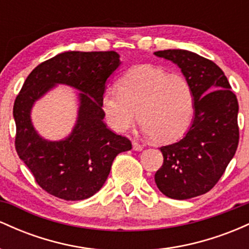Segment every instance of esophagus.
<instances>
[{"mask_svg": "<svg viewBox=\"0 0 249 249\" xmlns=\"http://www.w3.org/2000/svg\"><path fill=\"white\" fill-rule=\"evenodd\" d=\"M132 147H133L134 151H142V148H144V146H142V144H139L138 142H132Z\"/></svg>", "mask_w": 249, "mask_h": 249, "instance_id": "1", "label": "esophagus"}]
</instances>
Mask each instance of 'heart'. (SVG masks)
I'll return each instance as SVG.
<instances>
[{"label":"heart","instance_id":"1","mask_svg":"<svg viewBox=\"0 0 249 249\" xmlns=\"http://www.w3.org/2000/svg\"><path fill=\"white\" fill-rule=\"evenodd\" d=\"M101 105L105 121L117 132L132 127L141 118L142 127L158 144L185 136L196 113L191 83L152 64L137 65L118 81V90H107Z\"/></svg>","mask_w":249,"mask_h":249}]
</instances>
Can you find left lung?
<instances>
[{"label": "left lung", "mask_w": 249, "mask_h": 249, "mask_svg": "<svg viewBox=\"0 0 249 249\" xmlns=\"http://www.w3.org/2000/svg\"><path fill=\"white\" fill-rule=\"evenodd\" d=\"M154 55L178 65L196 96L192 125L184 138L160 147L164 162L154 181L168 198L191 199L212 190L235 154L238 99L224 71L210 59L179 49Z\"/></svg>", "instance_id": "1"}]
</instances>
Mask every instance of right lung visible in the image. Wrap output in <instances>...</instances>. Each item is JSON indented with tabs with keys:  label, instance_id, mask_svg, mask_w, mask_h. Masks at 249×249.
<instances>
[{
	"label": "right lung",
	"instance_id": "add662e5",
	"mask_svg": "<svg viewBox=\"0 0 249 249\" xmlns=\"http://www.w3.org/2000/svg\"><path fill=\"white\" fill-rule=\"evenodd\" d=\"M119 65L116 51L62 53L37 65L16 97V152L51 196L71 201L90 198L107 181L113 159L132 148L126 137L113 133L103 122L105 83ZM57 84L81 91L79 117L67 139L50 142L36 132L30 113L35 102Z\"/></svg>",
	"mask_w": 249,
	"mask_h": 249
}]
</instances>
